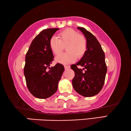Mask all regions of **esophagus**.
I'll use <instances>...</instances> for the list:
<instances>
[{"label": "esophagus", "instance_id": "esophagus-1", "mask_svg": "<svg viewBox=\"0 0 131 131\" xmlns=\"http://www.w3.org/2000/svg\"><path fill=\"white\" fill-rule=\"evenodd\" d=\"M64 68H65V69L66 70H67V69H69V68H70V66H66V65H65L64 66Z\"/></svg>", "mask_w": 131, "mask_h": 131}]
</instances>
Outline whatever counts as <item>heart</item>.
Listing matches in <instances>:
<instances>
[{"label": "heart", "mask_w": 131, "mask_h": 131, "mask_svg": "<svg viewBox=\"0 0 131 131\" xmlns=\"http://www.w3.org/2000/svg\"><path fill=\"white\" fill-rule=\"evenodd\" d=\"M49 46L52 53L56 56L60 54L66 47L67 52L56 58L57 63L63 64L72 63L76 60L77 57L81 58L88 49V43L84 36L70 28L60 32L57 37H52L49 41Z\"/></svg>", "instance_id": "obj_1"}]
</instances>
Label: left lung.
Wrapping results in <instances>:
<instances>
[{
    "label": "left lung",
    "mask_w": 131,
    "mask_h": 131,
    "mask_svg": "<svg viewBox=\"0 0 131 131\" xmlns=\"http://www.w3.org/2000/svg\"><path fill=\"white\" fill-rule=\"evenodd\" d=\"M78 29L85 36L88 49L81 60L71 66L75 72L72 86L80 95L86 97H93L100 93L104 84L107 72L105 53L100 42L92 33L83 27H78ZM77 65L84 68L79 69Z\"/></svg>",
    "instance_id": "left-lung-1"
}]
</instances>
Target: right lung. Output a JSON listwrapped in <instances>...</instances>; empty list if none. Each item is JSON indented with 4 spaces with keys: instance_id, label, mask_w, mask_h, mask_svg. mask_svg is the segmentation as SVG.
<instances>
[{
    "instance_id": "add662e5",
    "label": "right lung",
    "mask_w": 131,
    "mask_h": 131,
    "mask_svg": "<svg viewBox=\"0 0 131 131\" xmlns=\"http://www.w3.org/2000/svg\"><path fill=\"white\" fill-rule=\"evenodd\" d=\"M59 28L43 30L32 41L25 57L24 75L28 90L32 95L45 99L56 92L64 67L57 63L50 67L53 54L49 41Z\"/></svg>"
}]
</instances>
